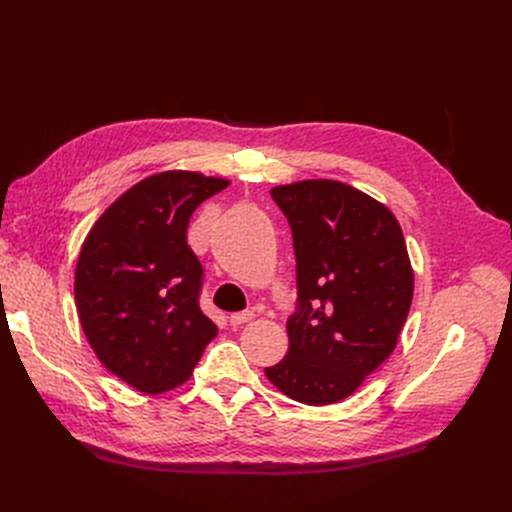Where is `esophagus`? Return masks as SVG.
<instances>
[{"label":"esophagus","instance_id":"1","mask_svg":"<svg viewBox=\"0 0 512 512\" xmlns=\"http://www.w3.org/2000/svg\"><path fill=\"white\" fill-rule=\"evenodd\" d=\"M253 317H255L253 311H238V313H232V315H230V324H232L234 328H240V326L249 324V321H251Z\"/></svg>","mask_w":512,"mask_h":512}]
</instances>
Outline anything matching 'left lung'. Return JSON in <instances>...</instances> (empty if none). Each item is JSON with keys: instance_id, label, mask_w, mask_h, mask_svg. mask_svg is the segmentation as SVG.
Listing matches in <instances>:
<instances>
[{"instance_id": "1", "label": "left lung", "mask_w": 512, "mask_h": 512, "mask_svg": "<svg viewBox=\"0 0 512 512\" xmlns=\"http://www.w3.org/2000/svg\"><path fill=\"white\" fill-rule=\"evenodd\" d=\"M297 257L288 355L265 375L303 405L351 396L394 351L413 301V270L388 207L336 180L272 188Z\"/></svg>"}]
</instances>
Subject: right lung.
<instances>
[{"label": "right lung", "instance_id": "right-lung-1", "mask_svg": "<svg viewBox=\"0 0 512 512\" xmlns=\"http://www.w3.org/2000/svg\"><path fill=\"white\" fill-rule=\"evenodd\" d=\"M228 180L164 172L134 184L89 232L74 297L89 344L145 394L184 384L218 326L201 311L203 265L188 247L193 211Z\"/></svg>", "mask_w": 512, "mask_h": 512}]
</instances>
